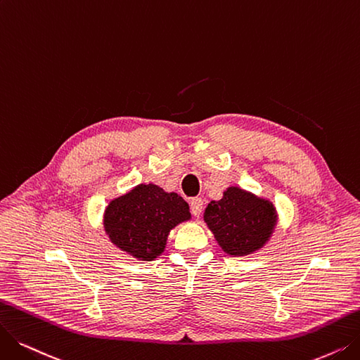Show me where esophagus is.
Returning a JSON list of instances; mask_svg holds the SVG:
<instances>
[{"label": "esophagus", "instance_id": "34e87169", "mask_svg": "<svg viewBox=\"0 0 360 360\" xmlns=\"http://www.w3.org/2000/svg\"><path fill=\"white\" fill-rule=\"evenodd\" d=\"M202 210H204V200L200 198H193L191 200V211L192 214L195 215V217H199L200 214H202Z\"/></svg>", "mask_w": 360, "mask_h": 360}]
</instances>
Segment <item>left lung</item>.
<instances>
[{
  "label": "left lung",
  "instance_id": "1",
  "mask_svg": "<svg viewBox=\"0 0 360 360\" xmlns=\"http://www.w3.org/2000/svg\"><path fill=\"white\" fill-rule=\"evenodd\" d=\"M204 221L221 250L233 257L262 250L278 223L276 208L238 186H230L219 200H211Z\"/></svg>",
  "mask_w": 360,
  "mask_h": 360
}]
</instances>
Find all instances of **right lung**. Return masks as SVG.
<instances>
[{"label": "right lung", "mask_w": 360, "mask_h": 360, "mask_svg": "<svg viewBox=\"0 0 360 360\" xmlns=\"http://www.w3.org/2000/svg\"><path fill=\"white\" fill-rule=\"evenodd\" d=\"M188 220L189 205L180 195L149 183L112 199L103 227L115 247L140 262H152L164 252L171 230Z\"/></svg>", "instance_id": "1"}]
</instances>
